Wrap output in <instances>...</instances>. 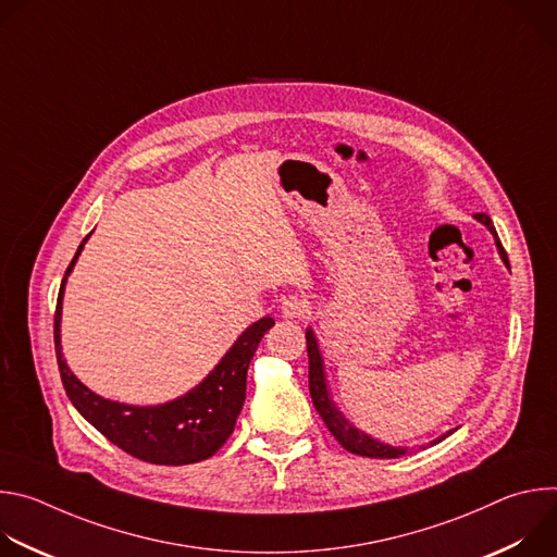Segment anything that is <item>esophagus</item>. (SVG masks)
Masks as SVG:
<instances>
[{
  "label": "esophagus",
  "instance_id": "1",
  "mask_svg": "<svg viewBox=\"0 0 557 557\" xmlns=\"http://www.w3.org/2000/svg\"><path fill=\"white\" fill-rule=\"evenodd\" d=\"M306 312H308V301L297 295H288L282 301V314L288 317V320H304Z\"/></svg>",
  "mask_w": 557,
  "mask_h": 557
}]
</instances>
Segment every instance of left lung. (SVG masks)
Wrapping results in <instances>:
<instances>
[{"label": "left lung", "mask_w": 557, "mask_h": 557, "mask_svg": "<svg viewBox=\"0 0 557 557\" xmlns=\"http://www.w3.org/2000/svg\"><path fill=\"white\" fill-rule=\"evenodd\" d=\"M475 220H479L481 224H485L492 235H494V243H496V249L500 253V260L509 267V260H507V253L498 240V233L492 224V218L487 213H475L473 215ZM306 348H308V387H310V396H312V404L317 408V412H320V417L324 419L326 428L331 430V434L342 443L344 449H348L350 454H359V456H366V458H399V456H406L410 454L408 447H401V445H387V443H381L376 438H372L370 434H366L363 430L355 428L346 417L344 412L337 408V404L333 401V394H331V385H329V379H326V366H324V357H322V350H320V342H317V335L312 329H306ZM456 430H449L445 434H441L438 438L432 441V445L445 441L449 434H454Z\"/></svg>", "instance_id": "8db88e82"}]
</instances>
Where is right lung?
<instances>
[{"label":"right lung","mask_w":557,"mask_h":557,"mask_svg":"<svg viewBox=\"0 0 557 557\" xmlns=\"http://www.w3.org/2000/svg\"><path fill=\"white\" fill-rule=\"evenodd\" d=\"M92 235V233H90ZM78 245L59 288L54 312V352L67 399L108 441L151 465H189L213 456L231 436L247 396V370L264 333L275 324L262 317L233 342L218 366L178 399L158 406H127L92 392L67 368L61 348V308L67 275L82 256Z\"/></svg>","instance_id":"add662e5"}]
</instances>
